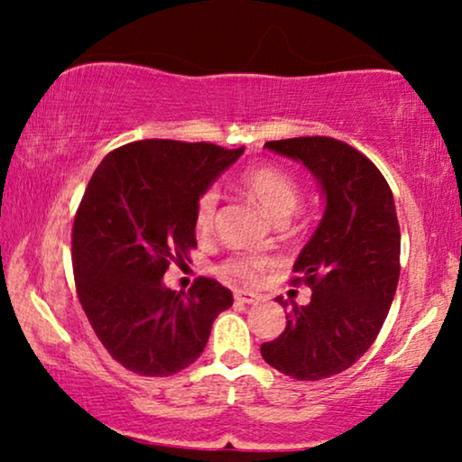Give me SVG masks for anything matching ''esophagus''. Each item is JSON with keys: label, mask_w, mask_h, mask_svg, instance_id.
I'll list each match as a JSON object with an SVG mask.
<instances>
[{"label": "esophagus", "mask_w": 462, "mask_h": 462, "mask_svg": "<svg viewBox=\"0 0 462 462\" xmlns=\"http://www.w3.org/2000/svg\"><path fill=\"white\" fill-rule=\"evenodd\" d=\"M233 296H236L237 302H244V305H254V302L261 300V296L254 292H248V290H236Z\"/></svg>", "instance_id": "esophagus-1"}]
</instances>
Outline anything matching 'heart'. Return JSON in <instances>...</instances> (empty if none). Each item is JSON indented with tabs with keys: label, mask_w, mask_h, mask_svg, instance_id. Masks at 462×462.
<instances>
[{
	"label": "heart",
	"mask_w": 462,
	"mask_h": 462,
	"mask_svg": "<svg viewBox=\"0 0 462 462\" xmlns=\"http://www.w3.org/2000/svg\"><path fill=\"white\" fill-rule=\"evenodd\" d=\"M239 187L275 220H286L300 201V187L286 168L277 163H258L239 174ZM218 210V191L208 189L195 204V229L208 236L214 229ZM271 267V256L263 252H239L218 264V275L239 283H254Z\"/></svg>",
	"instance_id": "1"
}]
</instances>
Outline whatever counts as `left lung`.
<instances>
[{"label":"left lung","instance_id":"8db88e82","mask_svg":"<svg viewBox=\"0 0 462 462\" xmlns=\"http://www.w3.org/2000/svg\"><path fill=\"white\" fill-rule=\"evenodd\" d=\"M264 147L311 170L326 193V212L290 280L311 288V300L292 302L283 332L261 353L282 374L321 381L351 368L387 319L400 280L393 193L368 157L337 138L299 136ZM275 300L288 307L282 296Z\"/></svg>","mask_w":462,"mask_h":462}]
</instances>
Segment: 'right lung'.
<instances>
[{"instance_id": "right-lung-1", "label": "right lung", "mask_w": 462, "mask_h": 462, "mask_svg": "<svg viewBox=\"0 0 462 462\" xmlns=\"http://www.w3.org/2000/svg\"><path fill=\"white\" fill-rule=\"evenodd\" d=\"M244 147L138 141L94 170L71 233L75 290L109 356L141 376H170L201 356L233 294L198 277L189 292L163 286L172 263L198 248L195 204Z\"/></svg>"}]
</instances>
